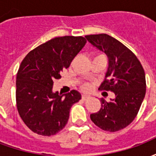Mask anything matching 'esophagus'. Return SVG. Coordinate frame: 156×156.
Wrapping results in <instances>:
<instances>
[{
  "mask_svg": "<svg viewBox=\"0 0 156 156\" xmlns=\"http://www.w3.org/2000/svg\"><path fill=\"white\" fill-rule=\"evenodd\" d=\"M89 98H90V95L86 94H82V98H83V100H87V99Z\"/></svg>",
  "mask_w": 156,
  "mask_h": 156,
  "instance_id": "34e87169",
  "label": "esophagus"
}]
</instances>
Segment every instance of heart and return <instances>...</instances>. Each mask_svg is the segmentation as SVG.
<instances>
[{"mask_svg":"<svg viewBox=\"0 0 156 156\" xmlns=\"http://www.w3.org/2000/svg\"><path fill=\"white\" fill-rule=\"evenodd\" d=\"M98 57H103V56H98ZM83 88L85 89V90H88V89L90 88V85L88 84V83H85V84L83 86Z\"/></svg>","mask_w":156,"mask_h":156,"instance_id":"obj_1","label":"heart"}]
</instances>
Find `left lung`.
<instances>
[{
  "instance_id": "1",
  "label": "left lung",
  "mask_w": 156,
  "mask_h": 156,
  "mask_svg": "<svg viewBox=\"0 0 156 156\" xmlns=\"http://www.w3.org/2000/svg\"><path fill=\"white\" fill-rule=\"evenodd\" d=\"M88 42L108 58L105 79L99 88L115 93V98L100 99L101 108L90 115L91 120L105 131L115 132L127 127L140 110L146 83L142 65L136 56L117 39L107 34L85 36Z\"/></svg>"
}]
</instances>
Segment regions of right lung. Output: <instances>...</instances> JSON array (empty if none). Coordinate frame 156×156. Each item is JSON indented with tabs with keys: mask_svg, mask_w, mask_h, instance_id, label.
Segmentation results:
<instances>
[{
	"mask_svg": "<svg viewBox=\"0 0 156 156\" xmlns=\"http://www.w3.org/2000/svg\"><path fill=\"white\" fill-rule=\"evenodd\" d=\"M86 42L83 37H55L33 49L22 62L16 82V106L23 122L36 134L51 136L62 130L73 105L81 99L77 90L59 94L52 87Z\"/></svg>",
	"mask_w": 156,
	"mask_h": 156,
	"instance_id": "1",
	"label": "right lung"
}]
</instances>
